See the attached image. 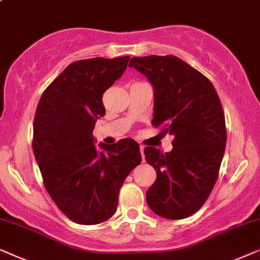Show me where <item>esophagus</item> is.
I'll list each match as a JSON object with an SVG mask.
<instances>
[{
    "instance_id": "esophagus-1",
    "label": "esophagus",
    "mask_w": 260,
    "mask_h": 260,
    "mask_svg": "<svg viewBox=\"0 0 260 260\" xmlns=\"http://www.w3.org/2000/svg\"><path fill=\"white\" fill-rule=\"evenodd\" d=\"M144 148H145V146H143V145H140V152H141V155L144 154ZM143 158H144V155H143ZM144 160V159H143Z\"/></svg>"
}]
</instances>
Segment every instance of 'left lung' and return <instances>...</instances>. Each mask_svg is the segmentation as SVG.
<instances>
[{"mask_svg": "<svg viewBox=\"0 0 260 260\" xmlns=\"http://www.w3.org/2000/svg\"><path fill=\"white\" fill-rule=\"evenodd\" d=\"M128 67L153 86L152 123L175 137L166 153L145 147L157 172L147 205L165 219H185L203 206L219 175L227 139L220 99L208 78L175 55L134 57Z\"/></svg>", "mask_w": 260, "mask_h": 260, "instance_id": "left-lung-1", "label": "left lung"}]
</instances>
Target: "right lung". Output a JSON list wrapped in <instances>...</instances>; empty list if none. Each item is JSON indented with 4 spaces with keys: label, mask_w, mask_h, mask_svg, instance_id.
<instances>
[{
    "label": "right lung",
    "mask_w": 260,
    "mask_h": 260,
    "mask_svg": "<svg viewBox=\"0 0 260 260\" xmlns=\"http://www.w3.org/2000/svg\"><path fill=\"white\" fill-rule=\"evenodd\" d=\"M129 57L91 58L69 65L47 86L33 123V152L45 188L79 224H98L116 212L119 190L141 162L139 144L113 145L92 136L106 114L102 96L126 70Z\"/></svg>",
    "instance_id": "obj_1"
}]
</instances>
